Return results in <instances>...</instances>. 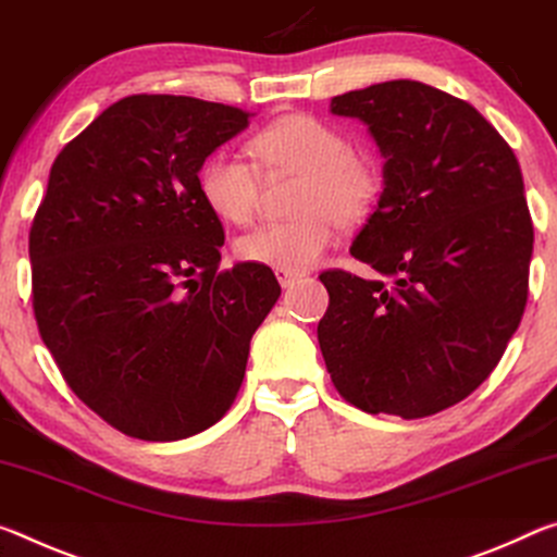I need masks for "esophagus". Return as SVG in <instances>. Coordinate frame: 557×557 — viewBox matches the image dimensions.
Returning <instances> with one entry per match:
<instances>
[{
    "mask_svg": "<svg viewBox=\"0 0 557 557\" xmlns=\"http://www.w3.org/2000/svg\"><path fill=\"white\" fill-rule=\"evenodd\" d=\"M304 276V273L300 271H288V269H276V278H278V284L284 286V288H288V286H294L296 281Z\"/></svg>",
    "mask_w": 557,
    "mask_h": 557,
    "instance_id": "1",
    "label": "esophagus"
}]
</instances>
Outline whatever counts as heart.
Listing matches in <instances>:
<instances>
[{
  "instance_id": "b5f03b06",
  "label": "heart",
  "mask_w": 557,
  "mask_h": 557,
  "mask_svg": "<svg viewBox=\"0 0 557 557\" xmlns=\"http://www.w3.org/2000/svg\"><path fill=\"white\" fill-rule=\"evenodd\" d=\"M251 152L267 172L300 175L294 197L298 214L242 234L234 251L244 261L288 271L311 269L335 242V219L343 226L360 224L380 199V170L355 154L341 127L321 117H278L253 135ZM197 189L209 212L224 222L246 224L259 202L261 172L239 152L219 148L199 165Z\"/></svg>"
}]
</instances>
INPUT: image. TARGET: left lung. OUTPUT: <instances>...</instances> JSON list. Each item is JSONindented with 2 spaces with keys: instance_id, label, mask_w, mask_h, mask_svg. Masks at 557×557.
I'll use <instances>...</instances> for the list:
<instances>
[{
  "instance_id": "8db88e82",
  "label": "left lung",
  "mask_w": 557,
  "mask_h": 557,
  "mask_svg": "<svg viewBox=\"0 0 557 557\" xmlns=\"http://www.w3.org/2000/svg\"><path fill=\"white\" fill-rule=\"evenodd\" d=\"M385 158L350 253L382 278L323 271L318 343L335 389L368 414L461 403L506 352L528 300L533 222L510 145L476 108L419 81L335 96Z\"/></svg>"
}]
</instances>
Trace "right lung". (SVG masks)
Listing matches in <instances>:
<instances>
[{
  "label": "right lung",
  "instance_id": "add662e5",
  "mask_svg": "<svg viewBox=\"0 0 557 557\" xmlns=\"http://www.w3.org/2000/svg\"><path fill=\"white\" fill-rule=\"evenodd\" d=\"M249 117L189 96H127L51 165L29 232L36 325L81 403L135 440L216 424L281 296L269 267L219 271L224 230L197 189L207 154Z\"/></svg>",
  "mask_w": 557,
  "mask_h": 557
}]
</instances>
